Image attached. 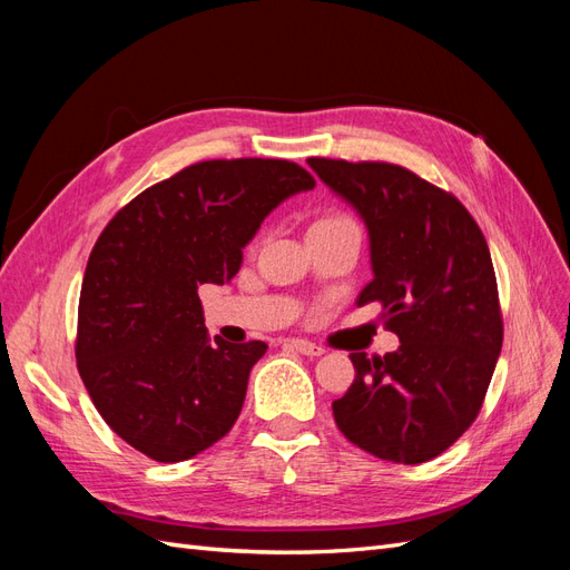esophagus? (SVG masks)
<instances>
[{"mask_svg": "<svg viewBox=\"0 0 570 570\" xmlns=\"http://www.w3.org/2000/svg\"><path fill=\"white\" fill-rule=\"evenodd\" d=\"M287 344H289L292 350H297L304 356H321V354H325V350L321 347V344H314V342H308V340H287Z\"/></svg>", "mask_w": 570, "mask_h": 570, "instance_id": "obj_1", "label": "esophagus"}]
</instances>
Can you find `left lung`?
<instances>
[{"mask_svg": "<svg viewBox=\"0 0 570 570\" xmlns=\"http://www.w3.org/2000/svg\"><path fill=\"white\" fill-rule=\"evenodd\" d=\"M366 223L371 283L400 350L350 354L356 377L333 402L342 435L394 463H423L475 421L502 352L492 256L473 216L444 189L385 161L308 159Z\"/></svg>", "mask_w": 570, "mask_h": 570, "instance_id": "1", "label": "left lung"}]
</instances>
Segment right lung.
I'll return each instance as SVG.
<instances>
[{
	"instance_id": "1",
	"label": "right lung",
	"mask_w": 570,
	"mask_h": 570,
	"mask_svg": "<svg viewBox=\"0 0 570 570\" xmlns=\"http://www.w3.org/2000/svg\"><path fill=\"white\" fill-rule=\"evenodd\" d=\"M316 185L285 159H214L147 187L101 230L85 268L76 361L114 433L176 463L209 450L268 350L209 337L199 285H226L264 218Z\"/></svg>"
}]
</instances>
